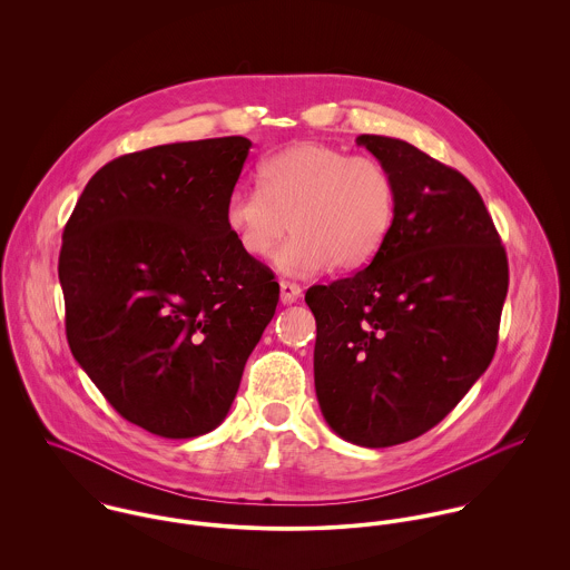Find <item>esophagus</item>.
Returning <instances> with one entry per match:
<instances>
[{"label":"esophagus","mask_w":570,"mask_h":570,"mask_svg":"<svg viewBox=\"0 0 570 570\" xmlns=\"http://www.w3.org/2000/svg\"><path fill=\"white\" fill-rule=\"evenodd\" d=\"M303 289L301 285L292 283V281H281V303L283 305H294L301 298Z\"/></svg>","instance_id":"esophagus-1"}]
</instances>
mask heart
I'll return each mask as SVG.
<instances>
[{
    "label": "heart",
    "instance_id": "b5f03b06",
    "mask_svg": "<svg viewBox=\"0 0 570 570\" xmlns=\"http://www.w3.org/2000/svg\"><path fill=\"white\" fill-rule=\"evenodd\" d=\"M258 188H235L224 219L252 258H267L287 230L276 267L312 276L326 267H364L386 242L397 213V184L371 156L301 142L258 164Z\"/></svg>",
    "mask_w": 570,
    "mask_h": 570
}]
</instances>
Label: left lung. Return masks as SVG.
Listing matches in <instances>:
<instances>
[{
  "label": "left lung",
  "instance_id": "8db88e82",
  "mask_svg": "<svg viewBox=\"0 0 570 570\" xmlns=\"http://www.w3.org/2000/svg\"><path fill=\"white\" fill-rule=\"evenodd\" d=\"M397 184L393 228L351 278L314 285V380L328 428L362 448L421 436L488 371L507 254L459 170L389 136H357Z\"/></svg>",
  "mask_w": 570,
  "mask_h": 570
}]
</instances>
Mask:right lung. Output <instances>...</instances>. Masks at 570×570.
Returning a JSON list of instances; mask_svg holds the SVG:
<instances>
[{"mask_svg": "<svg viewBox=\"0 0 570 570\" xmlns=\"http://www.w3.org/2000/svg\"><path fill=\"white\" fill-rule=\"evenodd\" d=\"M252 142H173L105 164L63 230L75 360L127 421L164 439L215 430L274 318L278 283L224 208Z\"/></svg>", "mask_w": 570, "mask_h": 570, "instance_id": "right-lung-1", "label": "right lung"}]
</instances>
